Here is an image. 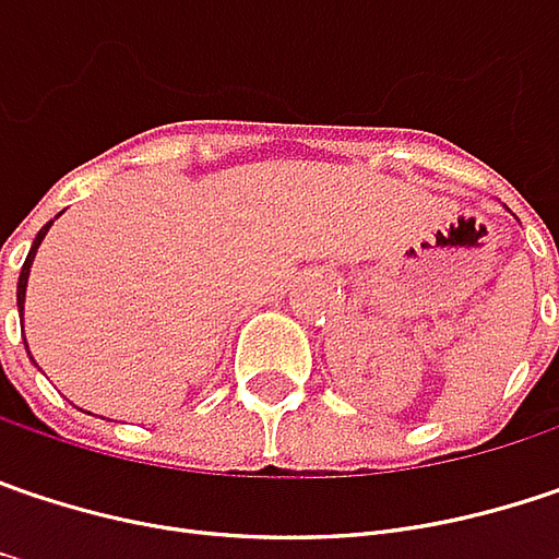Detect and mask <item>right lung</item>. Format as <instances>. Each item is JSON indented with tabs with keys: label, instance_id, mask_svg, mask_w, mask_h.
Here are the masks:
<instances>
[{
	"label": "right lung",
	"instance_id": "right-lung-1",
	"mask_svg": "<svg viewBox=\"0 0 559 559\" xmlns=\"http://www.w3.org/2000/svg\"><path fill=\"white\" fill-rule=\"evenodd\" d=\"M52 224V221H50ZM50 224L37 234V240H34V247H31V252H27V259H24V265H21V278H17V310H24V287H27V275H31V262H34V252H37V247H40V240L47 237V230H50ZM27 347V345H24Z\"/></svg>",
	"mask_w": 559,
	"mask_h": 559
}]
</instances>
